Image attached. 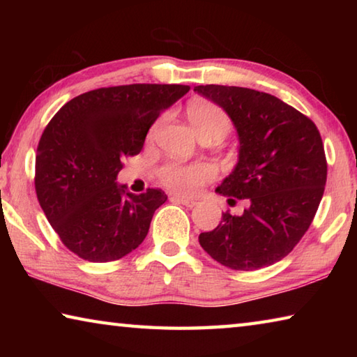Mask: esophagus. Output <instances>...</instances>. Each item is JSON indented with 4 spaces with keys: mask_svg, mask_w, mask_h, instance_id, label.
I'll return each instance as SVG.
<instances>
[{
    "mask_svg": "<svg viewBox=\"0 0 357 357\" xmlns=\"http://www.w3.org/2000/svg\"><path fill=\"white\" fill-rule=\"evenodd\" d=\"M172 200H173V202H178V203H181V204H184V206H187V208H193V206H197V204H198L195 200H190V198L179 197V195H173Z\"/></svg>",
    "mask_w": 357,
    "mask_h": 357,
    "instance_id": "obj_1",
    "label": "esophagus"
}]
</instances>
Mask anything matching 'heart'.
Here are the masks:
<instances>
[{
    "mask_svg": "<svg viewBox=\"0 0 357 357\" xmlns=\"http://www.w3.org/2000/svg\"><path fill=\"white\" fill-rule=\"evenodd\" d=\"M187 119L198 138L203 135H219L223 138L231 128L227 113L211 102H192L187 107ZM157 174L168 190L181 195H192L215 176V167L209 162H197L189 165L168 162L159 168Z\"/></svg>",
    "mask_w": 357,
    "mask_h": 357,
    "instance_id": "obj_1",
    "label": "heart"
}]
</instances>
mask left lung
<instances>
[{
  "label": "left lung",
  "mask_w": 357,
  "mask_h": 357,
  "mask_svg": "<svg viewBox=\"0 0 357 357\" xmlns=\"http://www.w3.org/2000/svg\"><path fill=\"white\" fill-rule=\"evenodd\" d=\"M193 91L227 112L239 137L234 170L215 192L249 200L241 215L222 214L198 236L215 261L255 271L285 258L309 229L321 202L328 164L315 123L291 105L250 88L200 84Z\"/></svg>",
  "instance_id": "8db88e82"
}]
</instances>
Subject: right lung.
<instances>
[{"label": "right lung", "instance_id": "right-lung-1", "mask_svg": "<svg viewBox=\"0 0 357 357\" xmlns=\"http://www.w3.org/2000/svg\"><path fill=\"white\" fill-rule=\"evenodd\" d=\"M189 89L149 83L93 89L69 100L47 124L36 155V193L75 255L114 261L146 238L167 195L160 189L135 195L118 185L121 160L140 153L154 121Z\"/></svg>", "mask_w": 357, "mask_h": 357}]
</instances>
